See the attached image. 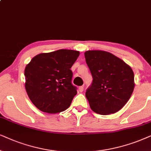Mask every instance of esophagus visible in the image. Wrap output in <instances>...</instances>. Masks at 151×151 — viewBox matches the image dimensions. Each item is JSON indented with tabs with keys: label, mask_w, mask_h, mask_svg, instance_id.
<instances>
[{
	"label": "esophagus",
	"mask_w": 151,
	"mask_h": 151,
	"mask_svg": "<svg viewBox=\"0 0 151 151\" xmlns=\"http://www.w3.org/2000/svg\"><path fill=\"white\" fill-rule=\"evenodd\" d=\"M79 91L81 92H82L83 91V86H80V87L79 88Z\"/></svg>",
	"instance_id": "1"
}]
</instances>
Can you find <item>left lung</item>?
Returning <instances> with one entry per match:
<instances>
[{
  "label": "left lung",
  "instance_id": "8db88e82",
  "mask_svg": "<svg viewBox=\"0 0 151 151\" xmlns=\"http://www.w3.org/2000/svg\"><path fill=\"white\" fill-rule=\"evenodd\" d=\"M84 55L93 79L86 92L90 108L100 114L115 113L127 103L133 92V71L110 52L89 50Z\"/></svg>",
  "mask_w": 151,
  "mask_h": 151
}]
</instances>
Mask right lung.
<instances>
[{"instance_id": "add662e5", "label": "right lung", "mask_w": 151, "mask_h": 151, "mask_svg": "<svg viewBox=\"0 0 151 151\" xmlns=\"http://www.w3.org/2000/svg\"><path fill=\"white\" fill-rule=\"evenodd\" d=\"M79 56V51L59 50L32 58L25 69V89L38 109L57 113L70 107L77 93L70 68Z\"/></svg>"}]
</instances>
